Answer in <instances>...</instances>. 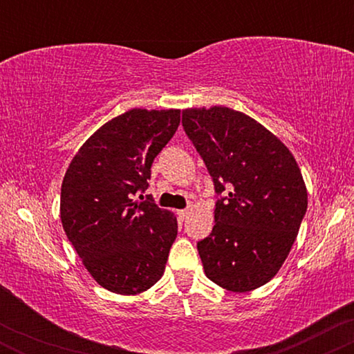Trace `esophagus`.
Here are the masks:
<instances>
[{"label": "esophagus", "mask_w": 354, "mask_h": 354, "mask_svg": "<svg viewBox=\"0 0 354 354\" xmlns=\"http://www.w3.org/2000/svg\"><path fill=\"white\" fill-rule=\"evenodd\" d=\"M176 214H178V219H180V221H185V219L188 218L189 211H188V209H180Z\"/></svg>", "instance_id": "esophagus-1"}]
</instances>
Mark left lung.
<instances>
[{
  "label": "left lung",
  "instance_id": "8db88e82",
  "mask_svg": "<svg viewBox=\"0 0 354 354\" xmlns=\"http://www.w3.org/2000/svg\"><path fill=\"white\" fill-rule=\"evenodd\" d=\"M183 128L218 194L213 231L198 241L205 273L234 293L256 290L278 273L301 226V171L273 133L234 109H185Z\"/></svg>",
  "mask_w": 354,
  "mask_h": 354
}]
</instances>
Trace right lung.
<instances>
[{"instance_id":"add662e5","label":"right lung","mask_w":354,"mask_h":354,"mask_svg":"<svg viewBox=\"0 0 354 354\" xmlns=\"http://www.w3.org/2000/svg\"><path fill=\"white\" fill-rule=\"evenodd\" d=\"M180 113L136 108L113 118L88 138L64 174V233L89 274L113 293H143L165 273L178 223L143 193L154 158L180 126Z\"/></svg>"}]
</instances>
